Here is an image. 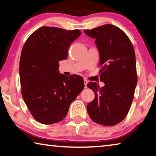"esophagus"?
I'll return each instance as SVG.
<instances>
[{
    "instance_id": "1",
    "label": "esophagus",
    "mask_w": 156,
    "mask_h": 156,
    "mask_svg": "<svg viewBox=\"0 0 156 156\" xmlns=\"http://www.w3.org/2000/svg\"><path fill=\"white\" fill-rule=\"evenodd\" d=\"M87 83H88V80H85V79H84V87H85V88H87Z\"/></svg>"
}]
</instances>
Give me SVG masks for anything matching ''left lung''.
Returning a JSON list of instances; mask_svg holds the SVG:
<instances>
[{
    "mask_svg": "<svg viewBox=\"0 0 156 156\" xmlns=\"http://www.w3.org/2000/svg\"><path fill=\"white\" fill-rule=\"evenodd\" d=\"M96 39L100 55L99 87L91 82L87 87L94 91L95 98L87 105V113L94 122L113 126L125 119L130 109L137 84L135 51L128 36L120 28L104 25L84 30Z\"/></svg>",
    "mask_w": 156,
    "mask_h": 156,
    "instance_id": "1",
    "label": "left lung"
}]
</instances>
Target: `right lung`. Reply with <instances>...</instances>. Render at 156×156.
<instances>
[{"label":"right lung","instance_id":"obj_1","mask_svg":"<svg viewBox=\"0 0 156 156\" xmlns=\"http://www.w3.org/2000/svg\"><path fill=\"white\" fill-rule=\"evenodd\" d=\"M81 34L42 27L31 34L23 47L19 73L22 96L33 117L44 125L58 122L84 87L80 76L59 72V61L67 58L70 44Z\"/></svg>","mask_w":156,"mask_h":156}]
</instances>
